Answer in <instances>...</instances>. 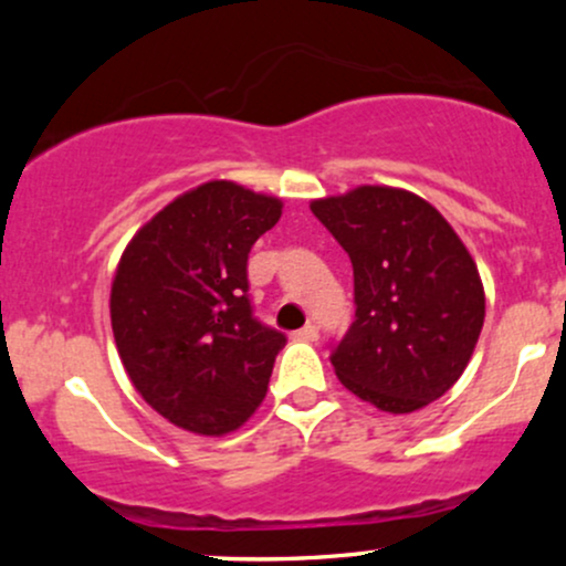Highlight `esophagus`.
Returning a JSON list of instances; mask_svg holds the SVG:
<instances>
[{"instance_id": "obj_1", "label": "esophagus", "mask_w": 566, "mask_h": 566, "mask_svg": "<svg viewBox=\"0 0 566 566\" xmlns=\"http://www.w3.org/2000/svg\"><path fill=\"white\" fill-rule=\"evenodd\" d=\"M295 340H305V343L319 340V327H316V324H305L303 329H297L295 333Z\"/></svg>"}]
</instances>
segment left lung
Here are the masks:
<instances>
[{
	"label": "left lung",
	"instance_id": "obj_1",
	"mask_svg": "<svg viewBox=\"0 0 566 566\" xmlns=\"http://www.w3.org/2000/svg\"><path fill=\"white\" fill-rule=\"evenodd\" d=\"M354 265L356 319L329 361L350 394L382 412L437 401L469 367L484 324L476 263L426 199L359 186L311 201Z\"/></svg>",
	"mask_w": 566,
	"mask_h": 566
}]
</instances>
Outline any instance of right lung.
I'll return each instance as SVG.
<instances>
[{
    "label": "right lung",
    "mask_w": 566,
    "mask_h": 566,
    "mask_svg": "<svg viewBox=\"0 0 566 566\" xmlns=\"http://www.w3.org/2000/svg\"><path fill=\"white\" fill-rule=\"evenodd\" d=\"M282 201L212 180L135 233L112 284L122 365L161 418L186 431H237L269 391L287 337L252 314L247 258Z\"/></svg>",
    "instance_id": "obj_1"
}]
</instances>
